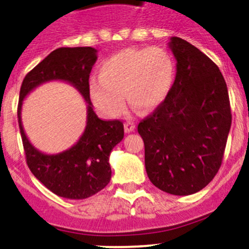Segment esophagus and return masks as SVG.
I'll list each match as a JSON object with an SVG mask.
<instances>
[{
    "label": "esophagus",
    "mask_w": 249,
    "mask_h": 249,
    "mask_svg": "<svg viewBox=\"0 0 249 249\" xmlns=\"http://www.w3.org/2000/svg\"><path fill=\"white\" fill-rule=\"evenodd\" d=\"M135 124L134 123H131V122H127V123H125L124 124V129H125V132H132V131H135Z\"/></svg>",
    "instance_id": "esophagus-1"
}]
</instances>
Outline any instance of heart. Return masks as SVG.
<instances>
[{
    "mask_svg": "<svg viewBox=\"0 0 249 249\" xmlns=\"http://www.w3.org/2000/svg\"><path fill=\"white\" fill-rule=\"evenodd\" d=\"M176 78V60L162 47L127 48L105 60L100 78H91L89 94L100 113L115 118L125 99L143 112H152L167 99Z\"/></svg>",
    "mask_w": 249,
    "mask_h": 249,
    "instance_id": "b5f03b06",
    "label": "heart"
}]
</instances>
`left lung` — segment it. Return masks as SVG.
Returning <instances> with one entry per match:
<instances>
[{"label": "left lung", "mask_w": 249, "mask_h": 249, "mask_svg": "<svg viewBox=\"0 0 249 249\" xmlns=\"http://www.w3.org/2000/svg\"><path fill=\"white\" fill-rule=\"evenodd\" d=\"M177 72L169 96L140 122L145 171L172 195L203 189L222 165L231 109L227 83L217 65L189 42L172 37Z\"/></svg>", "instance_id": "1"}]
</instances>
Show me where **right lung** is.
<instances>
[{"label":"right lung","instance_id":"right-lung-1","mask_svg":"<svg viewBox=\"0 0 249 249\" xmlns=\"http://www.w3.org/2000/svg\"><path fill=\"white\" fill-rule=\"evenodd\" d=\"M97 50L91 47L59 48L50 53L22 80L18 105V122L26 162L35 177L61 197L82 200L104 189L110 180L109 154L124 137L120 120H101L92 109L89 74L96 62ZM50 80L70 82L88 104L87 126L74 146L57 155H44L27 140L21 124V105L35 87Z\"/></svg>","mask_w":249,"mask_h":249}]
</instances>
